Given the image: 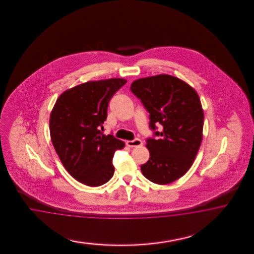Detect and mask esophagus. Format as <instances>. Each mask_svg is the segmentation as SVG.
I'll list each match as a JSON object with an SVG mask.
<instances>
[{"label":"esophagus","instance_id":"1","mask_svg":"<svg viewBox=\"0 0 254 254\" xmlns=\"http://www.w3.org/2000/svg\"><path fill=\"white\" fill-rule=\"evenodd\" d=\"M126 143H127V146L130 147V148L141 146V145H142V141H141V139H139V138H136V139H134V140H127Z\"/></svg>","mask_w":254,"mask_h":254}]
</instances>
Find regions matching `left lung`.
Instances as JSON below:
<instances>
[{
	"label": "left lung",
	"mask_w": 254,
	"mask_h": 254,
	"mask_svg": "<svg viewBox=\"0 0 254 254\" xmlns=\"http://www.w3.org/2000/svg\"><path fill=\"white\" fill-rule=\"evenodd\" d=\"M130 90L150 114V127L160 124L159 138H148L149 160L141 165L144 177L168 185L183 177L192 167L203 138L204 112L199 96L191 85L169 74L140 78Z\"/></svg>",
	"instance_id": "1"
}]
</instances>
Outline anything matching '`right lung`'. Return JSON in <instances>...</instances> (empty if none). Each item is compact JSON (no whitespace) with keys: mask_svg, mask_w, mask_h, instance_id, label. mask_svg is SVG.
Here are the masks:
<instances>
[{"mask_svg":"<svg viewBox=\"0 0 254 254\" xmlns=\"http://www.w3.org/2000/svg\"><path fill=\"white\" fill-rule=\"evenodd\" d=\"M127 80L89 81L65 90L49 119L50 137L62 165L76 181L100 186L113 177V156L125 142L100 131L109 101Z\"/></svg>","mask_w":254,"mask_h":254,"instance_id":"1","label":"right lung"}]
</instances>
